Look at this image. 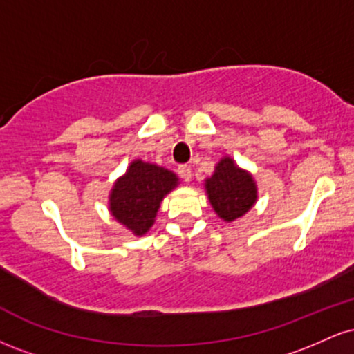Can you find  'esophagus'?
<instances>
[{"label": "esophagus", "instance_id": "1", "mask_svg": "<svg viewBox=\"0 0 354 354\" xmlns=\"http://www.w3.org/2000/svg\"><path fill=\"white\" fill-rule=\"evenodd\" d=\"M178 173L185 181H191V176H193V171H191V166L189 165H181L178 166Z\"/></svg>", "mask_w": 354, "mask_h": 354}]
</instances>
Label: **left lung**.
<instances>
[{"instance_id": "obj_1", "label": "left lung", "mask_w": 354, "mask_h": 354, "mask_svg": "<svg viewBox=\"0 0 354 354\" xmlns=\"http://www.w3.org/2000/svg\"><path fill=\"white\" fill-rule=\"evenodd\" d=\"M206 193L219 218L234 221L256 201V186L251 174L239 169L231 158H223L206 180Z\"/></svg>"}]
</instances>
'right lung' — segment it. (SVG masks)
I'll use <instances>...</instances> for the list:
<instances>
[{
    "mask_svg": "<svg viewBox=\"0 0 354 354\" xmlns=\"http://www.w3.org/2000/svg\"><path fill=\"white\" fill-rule=\"evenodd\" d=\"M176 183V174L168 169L141 160L133 161L111 191L109 209L126 228L135 234H145L154 223L161 200Z\"/></svg>",
    "mask_w": 354,
    "mask_h": 354,
    "instance_id": "1",
    "label": "right lung"
}]
</instances>
